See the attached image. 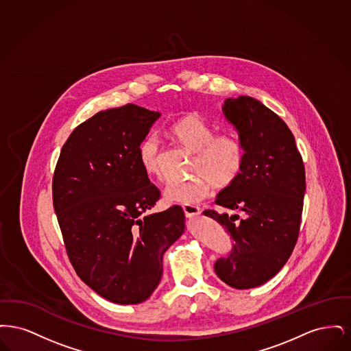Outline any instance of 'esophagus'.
<instances>
[{
    "mask_svg": "<svg viewBox=\"0 0 351 351\" xmlns=\"http://www.w3.org/2000/svg\"><path fill=\"white\" fill-rule=\"evenodd\" d=\"M184 213H185V217L193 218L200 216L201 210L200 208L195 206V205H183Z\"/></svg>",
    "mask_w": 351,
    "mask_h": 351,
    "instance_id": "esophagus-1",
    "label": "esophagus"
}]
</instances>
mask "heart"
<instances>
[{
  "mask_svg": "<svg viewBox=\"0 0 351 351\" xmlns=\"http://www.w3.org/2000/svg\"><path fill=\"white\" fill-rule=\"evenodd\" d=\"M169 133L185 149L196 152L193 171L197 173L189 179L169 182L165 189L166 200L196 205L210 195L213 184L218 188H228L241 178L246 151L237 135H216L215 129L197 114L178 119L169 128ZM138 159L147 175L163 178L162 147L156 135L150 134L141 141Z\"/></svg>",
  "mask_w": 351,
  "mask_h": 351,
  "instance_id": "heart-1",
  "label": "heart"
}]
</instances>
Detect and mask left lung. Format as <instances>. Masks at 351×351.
Wrapping results in <instances>:
<instances>
[{"mask_svg": "<svg viewBox=\"0 0 351 351\" xmlns=\"http://www.w3.org/2000/svg\"><path fill=\"white\" fill-rule=\"evenodd\" d=\"M223 114L246 151L241 178L216 204L239 215L205 210L233 238L232 252L215 271L223 283L249 289L268 282L287 263L300 232L305 169L295 136L282 118L249 96L228 99Z\"/></svg>", "mask_w": 351, "mask_h": 351, "instance_id": "8db88e82", "label": "left lung"}]
</instances>
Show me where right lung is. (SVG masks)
<instances>
[{
  "label": "right lung",
  "instance_id": "obj_1",
  "mask_svg": "<svg viewBox=\"0 0 351 351\" xmlns=\"http://www.w3.org/2000/svg\"><path fill=\"white\" fill-rule=\"evenodd\" d=\"M158 112L128 104L80 123L63 145L52 201L77 276L117 304L147 300L163 274V254L184 233L179 205L147 212L160 191L138 159Z\"/></svg>",
  "mask_w": 351,
  "mask_h": 351
}]
</instances>
